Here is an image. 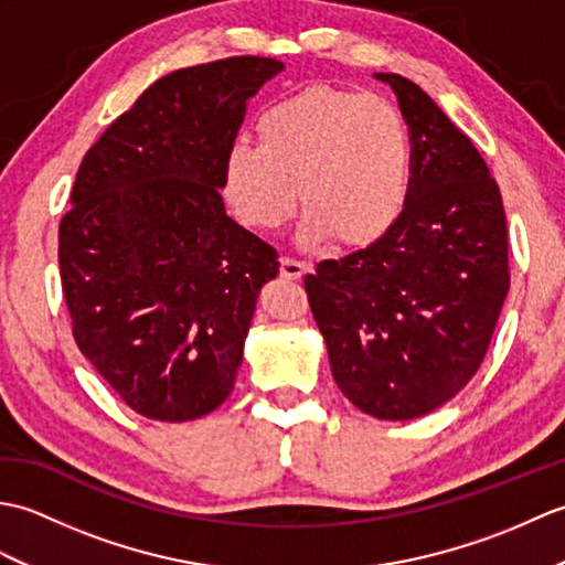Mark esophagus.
I'll use <instances>...</instances> for the list:
<instances>
[{"mask_svg":"<svg viewBox=\"0 0 565 565\" xmlns=\"http://www.w3.org/2000/svg\"><path fill=\"white\" fill-rule=\"evenodd\" d=\"M281 276L284 279H301L303 274L310 271V264L308 262H301V259H294V257H281Z\"/></svg>","mask_w":565,"mask_h":565,"instance_id":"obj_1","label":"esophagus"}]
</instances>
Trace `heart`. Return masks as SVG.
<instances>
[{
  "label": "heart",
  "instance_id": "b5f03b06",
  "mask_svg": "<svg viewBox=\"0 0 565 565\" xmlns=\"http://www.w3.org/2000/svg\"><path fill=\"white\" fill-rule=\"evenodd\" d=\"M259 146L235 140L223 191L255 231L291 218L301 189L303 239L366 247L388 235L411 199L413 148L403 114L379 94L310 87L257 118Z\"/></svg>",
  "mask_w": 565,
  "mask_h": 565
}]
</instances>
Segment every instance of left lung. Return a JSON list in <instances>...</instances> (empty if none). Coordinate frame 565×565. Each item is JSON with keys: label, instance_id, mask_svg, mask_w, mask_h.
Wrapping results in <instances>:
<instances>
[{"label": "left lung", "instance_id": "1", "mask_svg": "<svg viewBox=\"0 0 565 565\" xmlns=\"http://www.w3.org/2000/svg\"><path fill=\"white\" fill-rule=\"evenodd\" d=\"M411 130L403 218L374 245L326 259L306 294L334 383L359 411L413 419L481 366L510 289L508 221L473 142L415 82L376 72Z\"/></svg>", "mask_w": 565, "mask_h": 565}]
</instances>
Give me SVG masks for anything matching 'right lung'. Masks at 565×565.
I'll return each mask as SVG.
<instances>
[{
	"mask_svg": "<svg viewBox=\"0 0 565 565\" xmlns=\"http://www.w3.org/2000/svg\"><path fill=\"white\" fill-rule=\"evenodd\" d=\"M284 70L239 55L160 77L84 154L57 231L79 352L130 411L184 423L235 386L279 255L223 206L245 102Z\"/></svg>",
	"mask_w": 565,
	"mask_h": 565,
	"instance_id": "right-lung-1",
	"label": "right lung"
}]
</instances>
